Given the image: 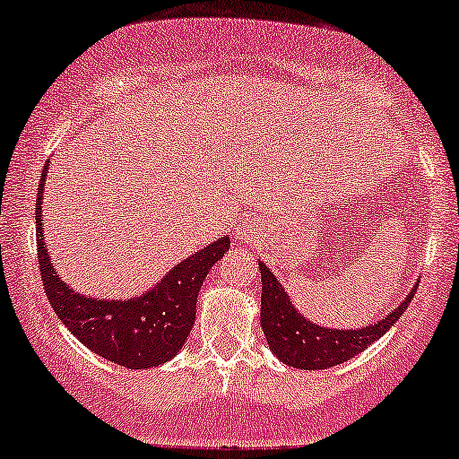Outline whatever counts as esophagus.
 Returning <instances> with one entry per match:
<instances>
[{
    "label": "esophagus",
    "mask_w": 459,
    "mask_h": 459,
    "mask_svg": "<svg viewBox=\"0 0 459 459\" xmlns=\"http://www.w3.org/2000/svg\"><path fill=\"white\" fill-rule=\"evenodd\" d=\"M242 231H245V238H247V240H251V238H253V231H251V230H247V228H245Z\"/></svg>",
    "instance_id": "esophagus-1"
}]
</instances>
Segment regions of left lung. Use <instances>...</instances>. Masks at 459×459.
Segmentation results:
<instances>
[{
	"mask_svg": "<svg viewBox=\"0 0 459 459\" xmlns=\"http://www.w3.org/2000/svg\"><path fill=\"white\" fill-rule=\"evenodd\" d=\"M259 270H262V330L265 341L276 358L299 370H325L366 351L403 316L417 291L415 285L404 302L375 325L361 330H325L310 324L291 307L290 296L262 262Z\"/></svg>",
	"mask_w": 459,
	"mask_h": 459,
	"instance_id": "8db88e82",
	"label": "left lung"
}]
</instances>
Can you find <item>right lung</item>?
<instances>
[{"instance_id":"right-lung-1","label":"right lung","mask_w":459,"mask_h":459,"mask_svg":"<svg viewBox=\"0 0 459 459\" xmlns=\"http://www.w3.org/2000/svg\"><path fill=\"white\" fill-rule=\"evenodd\" d=\"M44 178L47 166L36 202L38 262L44 291L56 316L84 347L118 366L140 370L172 359L185 344L195 321V302L202 282L208 270L230 248V238H219L195 255L186 257L140 298L110 302L81 296L59 279L48 262L42 238Z\"/></svg>"}]
</instances>
